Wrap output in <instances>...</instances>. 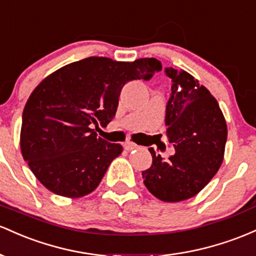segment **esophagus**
<instances>
[{
	"instance_id": "esophagus-1",
	"label": "esophagus",
	"mask_w": 256,
	"mask_h": 256,
	"mask_svg": "<svg viewBox=\"0 0 256 256\" xmlns=\"http://www.w3.org/2000/svg\"><path fill=\"white\" fill-rule=\"evenodd\" d=\"M123 146H124V148L127 151H132V150H136V148H139V146L136 145V142H126L124 144H123Z\"/></svg>"
}]
</instances>
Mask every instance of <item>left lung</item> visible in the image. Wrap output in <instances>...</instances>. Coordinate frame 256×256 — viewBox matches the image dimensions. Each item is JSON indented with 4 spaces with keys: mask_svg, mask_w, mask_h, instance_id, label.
Returning a JSON list of instances; mask_svg holds the SVG:
<instances>
[{
    "mask_svg": "<svg viewBox=\"0 0 256 256\" xmlns=\"http://www.w3.org/2000/svg\"><path fill=\"white\" fill-rule=\"evenodd\" d=\"M172 96L166 108V136L175 154L163 160L152 148V164L144 184L163 202L196 196L219 170L225 154L228 126L216 99L185 70L166 68Z\"/></svg>",
    "mask_w": 256,
    "mask_h": 256,
    "instance_id": "left-lung-1",
    "label": "left lung"
}]
</instances>
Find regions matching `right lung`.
<instances>
[{
    "instance_id": "obj_1",
    "label": "right lung",
    "mask_w": 256,
    "mask_h": 256,
    "mask_svg": "<svg viewBox=\"0 0 256 256\" xmlns=\"http://www.w3.org/2000/svg\"><path fill=\"white\" fill-rule=\"evenodd\" d=\"M160 70L154 58L90 56L42 80L25 104L20 130L22 158L37 180L68 198L96 190L123 148L96 138L92 126L106 127L112 120L126 83L148 80Z\"/></svg>"
}]
</instances>
